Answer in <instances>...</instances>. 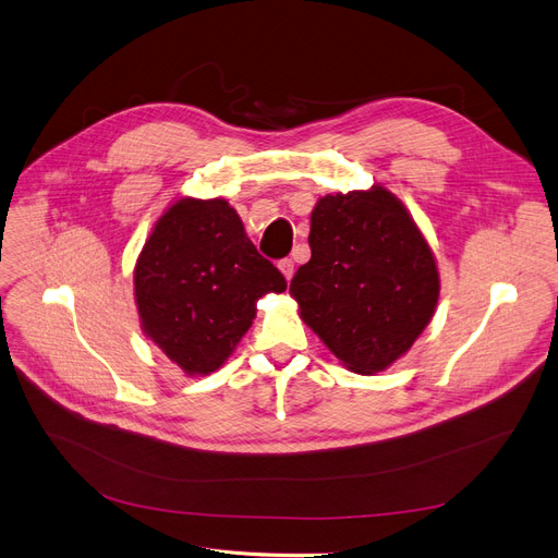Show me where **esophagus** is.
<instances>
[{
  "mask_svg": "<svg viewBox=\"0 0 558 558\" xmlns=\"http://www.w3.org/2000/svg\"><path fill=\"white\" fill-rule=\"evenodd\" d=\"M278 266H280L282 276H284L287 280H292V276H294V262L289 259V257H284V259H280V262H278Z\"/></svg>",
  "mask_w": 558,
  "mask_h": 558,
  "instance_id": "1",
  "label": "esophagus"
}]
</instances>
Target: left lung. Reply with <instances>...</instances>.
<instances>
[{
    "instance_id": "8db88e82",
    "label": "left lung",
    "mask_w": 558,
    "mask_h": 558,
    "mask_svg": "<svg viewBox=\"0 0 558 558\" xmlns=\"http://www.w3.org/2000/svg\"><path fill=\"white\" fill-rule=\"evenodd\" d=\"M310 223L312 257L289 284L301 317L351 372H383L438 305L440 276L426 239L383 186L322 198Z\"/></svg>"
}]
</instances>
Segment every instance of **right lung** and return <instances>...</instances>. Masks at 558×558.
<instances>
[{"instance_id": "1", "label": "right lung", "mask_w": 558, "mask_h": 558, "mask_svg": "<svg viewBox=\"0 0 558 558\" xmlns=\"http://www.w3.org/2000/svg\"><path fill=\"white\" fill-rule=\"evenodd\" d=\"M287 280L221 198H184L145 241L134 294L145 335L189 374L219 369L255 319V301Z\"/></svg>"}]
</instances>
